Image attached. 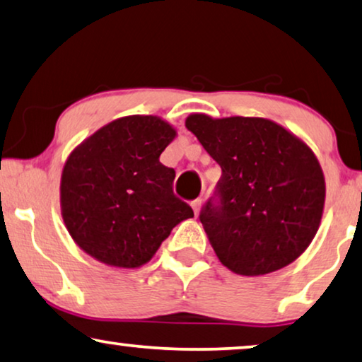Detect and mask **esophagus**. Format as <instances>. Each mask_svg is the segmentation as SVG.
<instances>
[{
    "label": "esophagus",
    "instance_id": "34e87169",
    "mask_svg": "<svg viewBox=\"0 0 362 362\" xmlns=\"http://www.w3.org/2000/svg\"><path fill=\"white\" fill-rule=\"evenodd\" d=\"M192 208H193V213H195V215H198V211H200V208H202V200H200V198H197V200L192 202Z\"/></svg>",
    "mask_w": 362,
    "mask_h": 362
}]
</instances>
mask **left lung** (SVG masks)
Returning a JSON list of instances; mask_svg holds the SVG:
<instances>
[{
    "label": "left lung",
    "mask_w": 362,
    "mask_h": 362,
    "mask_svg": "<svg viewBox=\"0 0 362 362\" xmlns=\"http://www.w3.org/2000/svg\"><path fill=\"white\" fill-rule=\"evenodd\" d=\"M221 167L216 200L200 221L223 266L239 276L276 272L302 256L322 223L325 175L307 142L266 118L187 116Z\"/></svg>",
    "instance_id": "8db88e82"
}]
</instances>
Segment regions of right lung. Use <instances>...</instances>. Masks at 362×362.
Wrapping results in <instances>:
<instances>
[{"label": "right lung", "mask_w": 362, "mask_h": 362, "mask_svg": "<svg viewBox=\"0 0 362 362\" xmlns=\"http://www.w3.org/2000/svg\"><path fill=\"white\" fill-rule=\"evenodd\" d=\"M177 129L152 115L123 116L81 141L60 177V213L81 251L110 267L149 262L193 210L172 192L162 151Z\"/></svg>", "instance_id": "1"}]
</instances>
